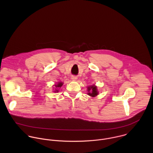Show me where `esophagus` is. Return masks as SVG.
<instances>
[{"label":"esophagus","mask_w":153,"mask_h":153,"mask_svg":"<svg viewBox=\"0 0 153 153\" xmlns=\"http://www.w3.org/2000/svg\"><path fill=\"white\" fill-rule=\"evenodd\" d=\"M71 79L73 80H76V79H77V77L76 76H71Z\"/></svg>","instance_id":"esophagus-1"}]
</instances>
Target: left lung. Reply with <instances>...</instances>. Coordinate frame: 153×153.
Wrapping results in <instances>:
<instances>
[{"label": "left lung", "instance_id": "obj_1", "mask_svg": "<svg viewBox=\"0 0 153 153\" xmlns=\"http://www.w3.org/2000/svg\"><path fill=\"white\" fill-rule=\"evenodd\" d=\"M88 91L89 92L88 93V94L91 97H95L98 94L97 87L94 85L90 86L89 87H88Z\"/></svg>", "mask_w": 153, "mask_h": 153}]
</instances>
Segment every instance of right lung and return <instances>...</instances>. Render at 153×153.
<instances>
[{"label":"right lung","mask_w":153,"mask_h":153,"mask_svg":"<svg viewBox=\"0 0 153 153\" xmlns=\"http://www.w3.org/2000/svg\"><path fill=\"white\" fill-rule=\"evenodd\" d=\"M62 85H63V83H62V82H59L57 85H55V87H56V88L54 92H58V90H57V88H60V87L62 86Z\"/></svg>","instance_id":"add662e5"}]
</instances>
